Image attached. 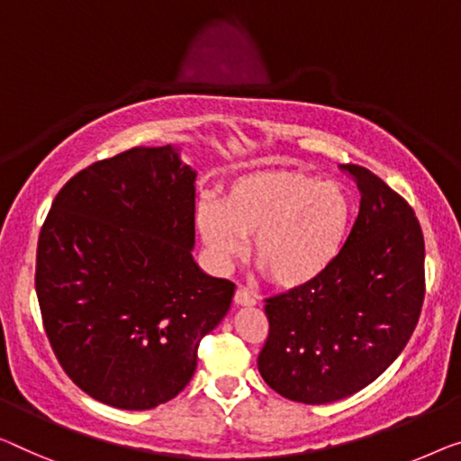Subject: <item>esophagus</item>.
<instances>
[{
	"instance_id": "34e87169",
	"label": "esophagus",
	"mask_w": 461,
	"mask_h": 461,
	"mask_svg": "<svg viewBox=\"0 0 461 461\" xmlns=\"http://www.w3.org/2000/svg\"><path fill=\"white\" fill-rule=\"evenodd\" d=\"M233 302H236L238 306H254L257 304V298H254L246 287H238L236 294H233Z\"/></svg>"
}]
</instances>
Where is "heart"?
Returning a JSON list of instances; mask_svg holds the SVG:
<instances>
[{
  "label": "heart",
  "mask_w": 461,
  "mask_h": 461,
  "mask_svg": "<svg viewBox=\"0 0 461 461\" xmlns=\"http://www.w3.org/2000/svg\"><path fill=\"white\" fill-rule=\"evenodd\" d=\"M356 207L335 182L300 171H254L203 201L194 225L211 260L228 267L252 238L254 263L275 285L296 290L322 277L346 249Z\"/></svg>",
  "instance_id": "1"
}]
</instances>
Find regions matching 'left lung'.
<instances>
[{
  "label": "left lung",
  "instance_id": "left-lung-1",
  "mask_svg": "<svg viewBox=\"0 0 461 461\" xmlns=\"http://www.w3.org/2000/svg\"><path fill=\"white\" fill-rule=\"evenodd\" d=\"M360 190L346 249L322 277L265 300L269 338L258 373L279 395L331 403L391 366L424 300V238L414 209L360 165H341Z\"/></svg>",
  "mask_w": 461,
  "mask_h": 461
}]
</instances>
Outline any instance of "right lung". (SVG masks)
<instances>
[{
    "instance_id": "obj_1",
    "label": "right lung",
    "mask_w": 461,
    "mask_h": 461,
    "mask_svg": "<svg viewBox=\"0 0 461 461\" xmlns=\"http://www.w3.org/2000/svg\"><path fill=\"white\" fill-rule=\"evenodd\" d=\"M194 182L171 144L130 149L74 176L41 228L45 333L66 375L107 406L174 400L230 311L236 285L192 257Z\"/></svg>"
}]
</instances>
